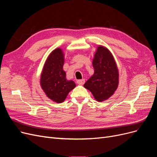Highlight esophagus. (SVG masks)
Wrapping results in <instances>:
<instances>
[{
    "label": "esophagus",
    "instance_id": "1",
    "mask_svg": "<svg viewBox=\"0 0 157 157\" xmlns=\"http://www.w3.org/2000/svg\"><path fill=\"white\" fill-rule=\"evenodd\" d=\"M77 84H80V85H83L85 82V80L84 79H80V80H78L77 81Z\"/></svg>",
    "mask_w": 157,
    "mask_h": 157
}]
</instances>
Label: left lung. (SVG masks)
Segmentation results:
<instances>
[{
	"mask_svg": "<svg viewBox=\"0 0 157 157\" xmlns=\"http://www.w3.org/2000/svg\"><path fill=\"white\" fill-rule=\"evenodd\" d=\"M94 73L84 84L99 102L111 98L119 82V73L115 58L105 46L99 45L92 60Z\"/></svg>",
	"mask_w": 157,
	"mask_h": 157,
	"instance_id": "left-lung-1",
	"label": "left lung"
}]
</instances>
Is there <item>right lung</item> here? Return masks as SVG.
<instances>
[{
    "instance_id": "1",
    "label": "right lung",
    "mask_w": 157,
    "mask_h": 157,
    "mask_svg": "<svg viewBox=\"0 0 157 157\" xmlns=\"http://www.w3.org/2000/svg\"><path fill=\"white\" fill-rule=\"evenodd\" d=\"M65 57L63 50L57 48L47 58L40 75V84L46 96L55 103L65 101L76 84L66 78L63 70Z\"/></svg>"
}]
</instances>
